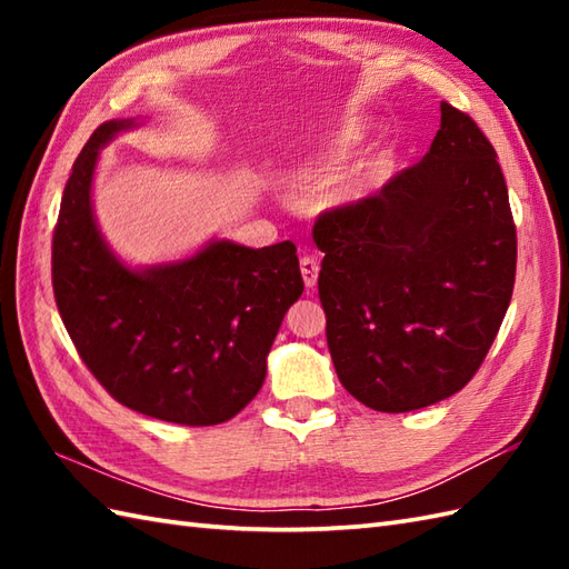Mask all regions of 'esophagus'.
Returning <instances> with one entry per match:
<instances>
[{
    "label": "esophagus",
    "instance_id": "1",
    "mask_svg": "<svg viewBox=\"0 0 569 569\" xmlns=\"http://www.w3.org/2000/svg\"><path fill=\"white\" fill-rule=\"evenodd\" d=\"M300 273H303V283L308 288H316L318 283V273H320V263L316 257H303L300 259Z\"/></svg>",
    "mask_w": 569,
    "mask_h": 569
}]
</instances>
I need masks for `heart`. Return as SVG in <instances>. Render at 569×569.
Listing matches in <instances>:
<instances>
[{
	"mask_svg": "<svg viewBox=\"0 0 569 569\" xmlns=\"http://www.w3.org/2000/svg\"><path fill=\"white\" fill-rule=\"evenodd\" d=\"M365 131H367V127L359 124V122H352V124H347V127H342L340 131H337V134L332 137V141L318 156L320 176H328L332 168L340 163L349 151H352V147H357V143L361 141V137H365ZM379 171H381V161H373L371 166H367L365 171L357 173L352 178V183L347 186V196H361V192H365L373 183V180H377Z\"/></svg>",
	"mask_w": 569,
	"mask_h": 569,
	"instance_id": "obj_1",
	"label": "heart"
}]
</instances>
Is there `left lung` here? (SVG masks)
<instances>
[{"label":"left lung","mask_w":569,"mask_h":569,"mask_svg":"<svg viewBox=\"0 0 569 569\" xmlns=\"http://www.w3.org/2000/svg\"><path fill=\"white\" fill-rule=\"evenodd\" d=\"M440 112L418 163L312 224L335 371L381 413L465 389L513 293L516 224L497 151L467 112Z\"/></svg>","instance_id":"8db88e82"}]
</instances>
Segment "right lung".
Here are the masks:
<instances>
[{
  "label": "right lung",
  "mask_w": 569,
  "mask_h": 569,
  "mask_svg": "<svg viewBox=\"0 0 569 569\" xmlns=\"http://www.w3.org/2000/svg\"><path fill=\"white\" fill-rule=\"evenodd\" d=\"M129 119L92 131L60 200L51 278L66 330L114 401L178 426L234 418L266 379V355L303 293L296 244L214 241L183 263L134 273L94 227L98 151Z\"/></svg>",
  "instance_id": "right-lung-1"
}]
</instances>
